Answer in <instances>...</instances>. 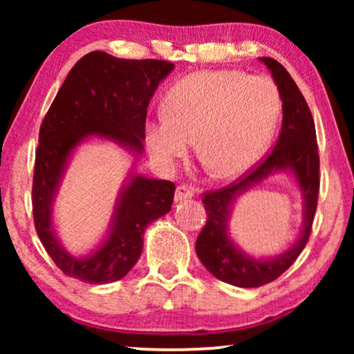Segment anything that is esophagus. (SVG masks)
Segmentation results:
<instances>
[{"instance_id": "obj_1", "label": "esophagus", "mask_w": 354, "mask_h": 354, "mask_svg": "<svg viewBox=\"0 0 354 354\" xmlns=\"http://www.w3.org/2000/svg\"><path fill=\"white\" fill-rule=\"evenodd\" d=\"M195 193H196V192L193 190V188L187 187V185H180V187H177L176 196H174V200H176V203L183 201V200H188V198L195 196Z\"/></svg>"}]
</instances>
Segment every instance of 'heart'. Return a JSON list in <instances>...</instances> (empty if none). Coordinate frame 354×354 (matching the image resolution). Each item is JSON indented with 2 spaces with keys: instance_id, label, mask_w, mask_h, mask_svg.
<instances>
[{
  "instance_id": "1",
  "label": "heart",
  "mask_w": 354,
  "mask_h": 354,
  "mask_svg": "<svg viewBox=\"0 0 354 354\" xmlns=\"http://www.w3.org/2000/svg\"><path fill=\"white\" fill-rule=\"evenodd\" d=\"M164 113L147 124V148L166 171L196 153L216 177L240 176L261 158L280 114V95L269 77L240 71H200L174 84Z\"/></svg>"
}]
</instances>
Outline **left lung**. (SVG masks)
I'll return each instance as SVG.
<instances>
[{
    "label": "left lung",
    "mask_w": 354,
    "mask_h": 354,
    "mask_svg": "<svg viewBox=\"0 0 354 354\" xmlns=\"http://www.w3.org/2000/svg\"><path fill=\"white\" fill-rule=\"evenodd\" d=\"M268 67L282 100V129L268 158L234 185L206 193L203 205L206 225L196 239V254L203 266L222 282L240 288H256L272 282L292 266L308 243L319 195V153L316 125L309 106L287 69L272 57H259ZM287 173L297 185L304 203V222L297 240L274 257L250 255L230 234L236 201L266 178Z\"/></svg>",
    "instance_id": "obj_1"
}]
</instances>
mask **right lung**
Instances as JSON below:
<instances>
[{
    "label": "right lung",
    "mask_w": 354,
    "mask_h": 354,
    "mask_svg": "<svg viewBox=\"0 0 354 354\" xmlns=\"http://www.w3.org/2000/svg\"><path fill=\"white\" fill-rule=\"evenodd\" d=\"M174 67L167 61L88 53L72 67L43 119L33 172V221L48 254L69 277L98 285L125 277L142 254L147 227L171 211L176 185L143 176L135 164L145 149L147 108ZM95 139L118 144L136 159L105 235L90 252L74 255L57 235L54 203L76 149Z\"/></svg>",
    "instance_id": "obj_1"
}]
</instances>
